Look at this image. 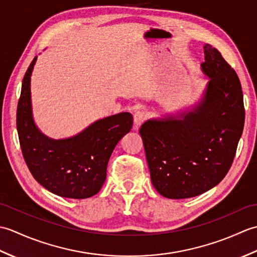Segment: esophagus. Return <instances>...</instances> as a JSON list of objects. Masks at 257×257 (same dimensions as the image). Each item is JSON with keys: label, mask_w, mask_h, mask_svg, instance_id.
Segmentation results:
<instances>
[{"label": "esophagus", "mask_w": 257, "mask_h": 257, "mask_svg": "<svg viewBox=\"0 0 257 257\" xmlns=\"http://www.w3.org/2000/svg\"><path fill=\"white\" fill-rule=\"evenodd\" d=\"M146 117H147V114H146L145 111H143V110L136 111L135 114H134V124H135V127H139V125L146 120Z\"/></svg>", "instance_id": "34e87169"}]
</instances>
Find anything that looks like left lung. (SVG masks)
<instances>
[{"label": "left lung", "instance_id": "1", "mask_svg": "<svg viewBox=\"0 0 257 257\" xmlns=\"http://www.w3.org/2000/svg\"><path fill=\"white\" fill-rule=\"evenodd\" d=\"M201 72L207 83L193 105L150 118L139 130L152 185L179 200L200 195L230 170L244 127L243 92L234 69L210 44Z\"/></svg>", "mask_w": 257, "mask_h": 257}]
</instances>
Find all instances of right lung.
<instances>
[{
  "label": "right lung",
  "instance_id": "right-lung-1",
  "mask_svg": "<svg viewBox=\"0 0 257 257\" xmlns=\"http://www.w3.org/2000/svg\"><path fill=\"white\" fill-rule=\"evenodd\" d=\"M33 59L22 83L16 113L21 149L36 181L50 192L69 199H87L99 192L114 147L133 127V114L119 112L98 119L72 137L53 139L43 134L33 116Z\"/></svg>",
  "mask_w": 257,
  "mask_h": 257
}]
</instances>
